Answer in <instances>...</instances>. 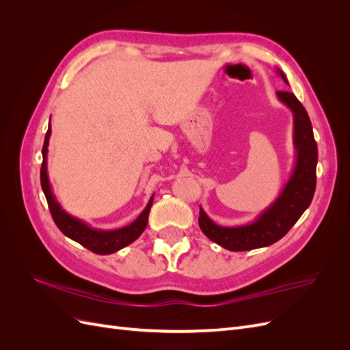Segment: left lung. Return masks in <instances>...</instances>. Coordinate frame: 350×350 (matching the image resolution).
<instances>
[{"label":"left lung","mask_w":350,"mask_h":350,"mask_svg":"<svg viewBox=\"0 0 350 350\" xmlns=\"http://www.w3.org/2000/svg\"><path fill=\"white\" fill-rule=\"evenodd\" d=\"M280 76L288 83L282 71ZM278 96L293 112V142L298 152L295 171L280 197L254 224L239 228L217 226L200 207V229L208 239L229 251H250L269 247L282 239L308 208L315 193L319 150H317L310 116L293 93L279 90Z\"/></svg>","instance_id":"8db88e82"}]
</instances>
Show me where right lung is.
Here are the masks:
<instances>
[{"label": "right lung", "mask_w": 350, "mask_h": 350, "mask_svg": "<svg viewBox=\"0 0 350 350\" xmlns=\"http://www.w3.org/2000/svg\"><path fill=\"white\" fill-rule=\"evenodd\" d=\"M49 135H51V122H49V129L45 135L44 147H42V156H44V161H42V167H40V185H42V189H44L45 197H46L51 216H52V219H54L55 225L58 226V229L62 232V234L71 238L72 241L79 242L80 245L88 248L89 251H92L94 254H100V256H107V254H112L115 251H118L139 238L147 226V220H149L153 197L150 198L147 207L142 211V215L137 217L131 225L121 228V229H116V230L92 229L88 225H84L83 221L67 215L64 210H61L54 196H52L49 181H48V174H46V152H48Z\"/></svg>", "instance_id": "1"}]
</instances>
